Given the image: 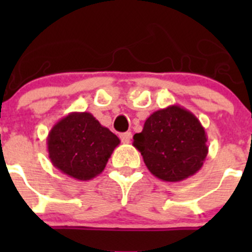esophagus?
<instances>
[{
  "mask_svg": "<svg viewBox=\"0 0 252 252\" xmlns=\"http://www.w3.org/2000/svg\"><path fill=\"white\" fill-rule=\"evenodd\" d=\"M121 140L124 144H128L131 140V133L130 131H126V133H122L121 134Z\"/></svg>",
  "mask_w": 252,
  "mask_h": 252,
  "instance_id": "esophagus-1",
  "label": "esophagus"
}]
</instances>
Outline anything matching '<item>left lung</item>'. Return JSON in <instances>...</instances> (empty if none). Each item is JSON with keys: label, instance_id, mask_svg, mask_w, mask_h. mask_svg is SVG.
Listing matches in <instances>:
<instances>
[{"label": "left lung", "instance_id": "8db88e82", "mask_svg": "<svg viewBox=\"0 0 252 252\" xmlns=\"http://www.w3.org/2000/svg\"><path fill=\"white\" fill-rule=\"evenodd\" d=\"M133 139L147 169L163 182H180L194 175L208 154L202 124L178 105L154 112Z\"/></svg>", "mask_w": 252, "mask_h": 252}]
</instances>
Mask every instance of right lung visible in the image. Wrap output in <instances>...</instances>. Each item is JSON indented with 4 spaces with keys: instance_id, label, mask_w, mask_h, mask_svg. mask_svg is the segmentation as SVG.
Returning <instances> with one entry per match:
<instances>
[{
    "instance_id": "obj_1",
    "label": "right lung",
    "mask_w": 252,
    "mask_h": 252,
    "mask_svg": "<svg viewBox=\"0 0 252 252\" xmlns=\"http://www.w3.org/2000/svg\"><path fill=\"white\" fill-rule=\"evenodd\" d=\"M119 142L91 113L72 112L48 133V157L62 173L85 182L102 173Z\"/></svg>"
}]
</instances>
